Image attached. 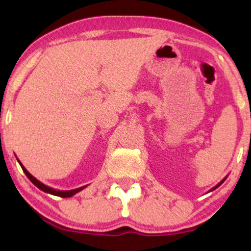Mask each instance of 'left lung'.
<instances>
[{
	"label": "left lung",
	"instance_id": "1",
	"mask_svg": "<svg viewBox=\"0 0 251 251\" xmlns=\"http://www.w3.org/2000/svg\"><path fill=\"white\" fill-rule=\"evenodd\" d=\"M226 178H224V179H223V180H222V181H220V183H218V184H217V185H216V186H214V188H212L211 190H210V191H214V190H215V189H217V188H218V186H220V185H221V184H222V183H223V181H224V180H226Z\"/></svg>",
	"mask_w": 251,
	"mask_h": 251
}]
</instances>
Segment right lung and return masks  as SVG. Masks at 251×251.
Wrapping results in <instances>:
<instances>
[{"label": "right lung", "mask_w": 251, "mask_h": 251, "mask_svg": "<svg viewBox=\"0 0 251 251\" xmlns=\"http://www.w3.org/2000/svg\"><path fill=\"white\" fill-rule=\"evenodd\" d=\"M17 162L20 163V165H21V168H22V170H24V172L25 174V176H27V177H28V179H29L31 183H33L35 186H37V188H39L40 190H42V191L47 192V194H50V195H54V196H59V197H62V198H67V197H72V196H74L75 194H77V192L81 191V190H83V189L86 188V186H87V185H85V186H81V188H77V189H74V190H68V191H61V190H55V189L50 188V186L45 185V184L41 183V181H40V180H37L36 178L34 177V176H31L29 172H28L27 170H25V168L24 165H22V163L20 162L19 159H17Z\"/></svg>", "instance_id": "obj_1"}]
</instances>
